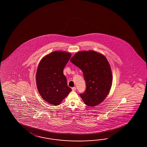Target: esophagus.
Listing matches in <instances>:
<instances>
[{
  "label": "esophagus",
  "instance_id": "1",
  "mask_svg": "<svg viewBox=\"0 0 147 147\" xmlns=\"http://www.w3.org/2000/svg\"><path fill=\"white\" fill-rule=\"evenodd\" d=\"M72 91L76 90V87H72Z\"/></svg>",
  "mask_w": 147,
  "mask_h": 147
}]
</instances>
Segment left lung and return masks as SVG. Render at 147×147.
Masks as SVG:
<instances>
[{"instance_id": "obj_1", "label": "left lung", "mask_w": 147, "mask_h": 147, "mask_svg": "<svg viewBox=\"0 0 147 147\" xmlns=\"http://www.w3.org/2000/svg\"><path fill=\"white\" fill-rule=\"evenodd\" d=\"M71 62L83 72L86 89L80 94L84 103L96 106L102 102L109 94L112 86L113 75L106 57L93 50L76 53Z\"/></svg>"}]
</instances>
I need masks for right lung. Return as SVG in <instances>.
I'll use <instances>...</instances> for the list:
<instances>
[{"label":"right lung","instance_id":"obj_1","mask_svg":"<svg viewBox=\"0 0 147 147\" xmlns=\"http://www.w3.org/2000/svg\"><path fill=\"white\" fill-rule=\"evenodd\" d=\"M71 56L69 53L55 51L44 57L38 66V90L42 98L51 105H60L71 91L63 72Z\"/></svg>","mask_w":147,"mask_h":147}]
</instances>
